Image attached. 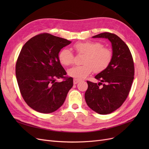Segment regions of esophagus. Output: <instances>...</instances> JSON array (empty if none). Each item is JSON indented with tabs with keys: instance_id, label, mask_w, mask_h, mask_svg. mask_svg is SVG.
I'll return each mask as SVG.
<instances>
[{
	"instance_id": "1",
	"label": "esophagus",
	"mask_w": 149,
	"mask_h": 149,
	"mask_svg": "<svg viewBox=\"0 0 149 149\" xmlns=\"http://www.w3.org/2000/svg\"><path fill=\"white\" fill-rule=\"evenodd\" d=\"M80 79H76V78H74V79H73V83L74 84H77L78 83H79V81H80Z\"/></svg>"
}]
</instances>
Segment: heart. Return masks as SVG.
I'll list each match as a JSON object with an SVG mask.
<instances>
[{"label":"heart","instance_id":"obj_1","mask_svg":"<svg viewBox=\"0 0 149 149\" xmlns=\"http://www.w3.org/2000/svg\"><path fill=\"white\" fill-rule=\"evenodd\" d=\"M73 48L76 53L84 54L82 65L76 66L70 69L68 74L72 77L82 79L86 77L93 71L96 73L104 70L109 66L112 58L111 49L98 42L86 41L75 43ZM74 55L70 49L63 48L58 54V59L64 66H70L74 63Z\"/></svg>","mask_w":149,"mask_h":149}]
</instances>
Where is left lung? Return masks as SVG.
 <instances>
[{"label": "left lung", "instance_id": "1", "mask_svg": "<svg viewBox=\"0 0 149 149\" xmlns=\"http://www.w3.org/2000/svg\"><path fill=\"white\" fill-rule=\"evenodd\" d=\"M93 37L109 39L112 58L109 66L95 76L100 83L87 81L88 88L84 97L93 111L107 114L120 107L129 95L134 78V60L127 45L116 34L104 32ZM101 85L102 87H99Z\"/></svg>", "mask_w": 149, "mask_h": 149}]
</instances>
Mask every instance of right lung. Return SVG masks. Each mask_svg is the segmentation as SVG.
<instances>
[{
	"label": "right lung",
	"instance_id": "1",
	"mask_svg": "<svg viewBox=\"0 0 149 149\" xmlns=\"http://www.w3.org/2000/svg\"><path fill=\"white\" fill-rule=\"evenodd\" d=\"M71 43L48 33L30 38L22 47L15 66L20 92L25 102L36 111L52 113L64 103L73 87V78L66 76L58 53ZM62 78L61 82H56Z\"/></svg>",
	"mask_w": 149,
	"mask_h": 149
}]
</instances>
